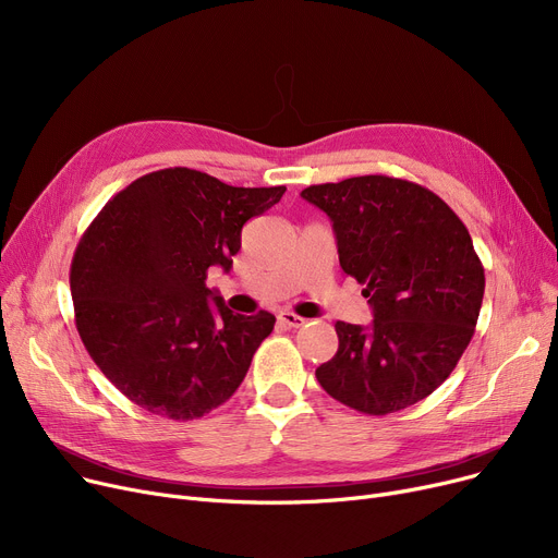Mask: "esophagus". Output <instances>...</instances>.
<instances>
[{"label":"esophagus","mask_w":558,"mask_h":558,"mask_svg":"<svg viewBox=\"0 0 558 558\" xmlns=\"http://www.w3.org/2000/svg\"><path fill=\"white\" fill-rule=\"evenodd\" d=\"M278 320H280L284 328H303L305 326V318L294 314V312H280Z\"/></svg>","instance_id":"esophagus-1"}]
</instances>
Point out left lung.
<instances>
[{
	"label": "left lung",
	"instance_id": "8db88e82",
	"mask_svg": "<svg viewBox=\"0 0 558 558\" xmlns=\"http://www.w3.org/2000/svg\"><path fill=\"white\" fill-rule=\"evenodd\" d=\"M324 210L345 276L364 284L368 328L337 320V355L316 368L335 400L387 416L441 387L471 343L484 299V267L471 232L423 185L355 175L310 185Z\"/></svg>",
	"mask_w": 558,
	"mask_h": 558
}]
</instances>
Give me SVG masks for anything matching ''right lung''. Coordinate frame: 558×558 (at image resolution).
<instances>
[{"label": "right lung", "mask_w": 558, "mask_h": 558, "mask_svg": "<svg viewBox=\"0 0 558 558\" xmlns=\"http://www.w3.org/2000/svg\"><path fill=\"white\" fill-rule=\"evenodd\" d=\"M284 190L171 167L117 192L87 226L70 271L76 330L131 402L192 421L238 391L276 316L232 314L205 278L230 271L244 223Z\"/></svg>", "instance_id": "add662e5"}]
</instances>
